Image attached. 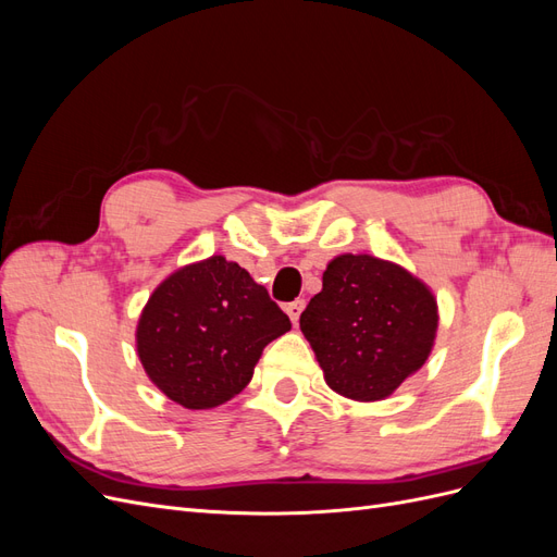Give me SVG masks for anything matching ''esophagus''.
Wrapping results in <instances>:
<instances>
[{
    "instance_id": "esophagus-1",
    "label": "esophagus",
    "mask_w": 557,
    "mask_h": 557,
    "mask_svg": "<svg viewBox=\"0 0 557 557\" xmlns=\"http://www.w3.org/2000/svg\"><path fill=\"white\" fill-rule=\"evenodd\" d=\"M301 311H305V299H295V301H290V305H285V313L290 315L293 325H297V323H299V315H301Z\"/></svg>"
}]
</instances>
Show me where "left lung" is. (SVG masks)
Listing matches in <instances>:
<instances>
[{
    "label": "left lung",
    "mask_w": 557,
    "mask_h": 557,
    "mask_svg": "<svg viewBox=\"0 0 557 557\" xmlns=\"http://www.w3.org/2000/svg\"><path fill=\"white\" fill-rule=\"evenodd\" d=\"M299 327L334 393L356 401L393 395L425 364L440 313L423 281L374 256H339Z\"/></svg>",
    "instance_id": "8db88e82"
}]
</instances>
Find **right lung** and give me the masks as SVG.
<instances>
[{
    "label": "right lung",
    "mask_w": 557,
    "mask_h": 557,
    "mask_svg": "<svg viewBox=\"0 0 557 557\" xmlns=\"http://www.w3.org/2000/svg\"><path fill=\"white\" fill-rule=\"evenodd\" d=\"M290 318L237 262L185 264L150 295L137 325L148 379L185 409H213L239 395L269 342Z\"/></svg>",
    "instance_id": "1"
}]
</instances>
